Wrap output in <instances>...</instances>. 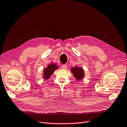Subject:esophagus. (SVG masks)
Wrapping results in <instances>:
<instances>
[{
  "mask_svg": "<svg viewBox=\"0 0 127 127\" xmlns=\"http://www.w3.org/2000/svg\"><path fill=\"white\" fill-rule=\"evenodd\" d=\"M62 67L63 68H67V64H63V65H62Z\"/></svg>",
  "mask_w": 127,
  "mask_h": 127,
  "instance_id": "obj_1",
  "label": "esophagus"
}]
</instances>
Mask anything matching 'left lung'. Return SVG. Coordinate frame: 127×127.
<instances>
[{"instance_id": "left-lung-1", "label": "left lung", "mask_w": 127, "mask_h": 127, "mask_svg": "<svg viewBox=\"0 0 127 127\" xmlns=\"http://www.w3.org/2000/svg\"><path fill=\"white\" fill-rule=\"evenodd\" d=\"M71 71L72 73H73L74 77L78 80H80L81 79L84 77V72L81 67H72Z\"/></svg>"}]
</instances>
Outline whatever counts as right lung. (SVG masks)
<instances>
[{
  "instance_id": "right-lung-1",
  "label": "right lung",
  "mask_w": 127,
  "mask_h": 127,
  "mask_svg": "<svg viewBox=\"0 0 127 127\" xmlns=\"http://www.w3.org/2000/svg\"><path fill=\"white\" fill-rule=\"evenodd\" d=\"M57 66L55 64H52L49 65L44 70V73H43L44 76H43V78L46 79H48L50 77V76L53 73L54 71L57 69Z\"/></svg>"
}]
</instances>
